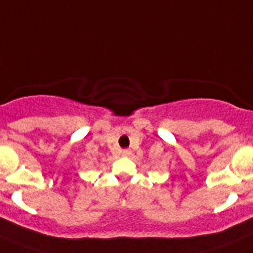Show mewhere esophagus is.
<instances>
[{
  "label": "esophagus",
  "mask_w": 253,
  "mask_h": 253,
  "mask_svg": "<svg viewBox=\"0 0 253 253\" xmlns=\"http://www.w3.org/2000/svg\"><path fill=\"white\" fill-rule=\"evenodd\" d=\"M130 154H131L130 149H123L122 151V156H124V157H129Z\"/></svg>",
  "instance_id": "obj_1"
}]
</instances>
